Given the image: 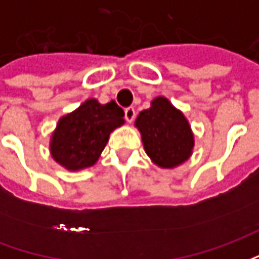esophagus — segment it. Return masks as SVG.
I'll return each instance as SVG.
<instances>
[{
    "instance_id": "1",
    "label": "esophagus",
    "mask_w": 259,
    "mask_h": 259,
    "mask_svg": "<svg viewBox=\"0 0 259 259\" xmlns=\"http://www.w3.org/2000/svg\"><path fill=\"white\" fill-rule=\"evenodd\" d=\"M124 118H126V120L129 122V123H132L133 120H135L136 118V111L135 108L133 107H129L124 109Z\"/></svg>"
}]
</instances>
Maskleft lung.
Listing matches in <instances>:
<instances>
[{"label":"left lung","instance_id":"obj_1","mask_svg":"<svg viewBox=\"0 0 259 259\" xmlns=\"http://www.w3.org/2000/svg\"><path fill=\"white\" fill-rule=\"evenodd\" d=\"M135 124L147 155L155 165L172 169L190 158L194 147L190 124L168 98H154L151 107L139 113Z\"/></svg>","mask_w":259,"mask_h":259}]
</instances>
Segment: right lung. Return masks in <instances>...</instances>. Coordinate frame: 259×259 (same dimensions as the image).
Returning a JSON list of instances; mask_svg holds the SVG:
<instances>
[{"instance_id":"add662e5","label":"right lung","mask_w":259,"mask_h":259,"mask_svg":"<svg viewBox=\"0 0 259 259\" xmlns=\"http://www.w3.org/2000/svg\"><path fill=\"white\" fill-rule=\"evenodd\" d=\"M123 116V109L115 101L102 105L96 98L87 100L59 119L51 136V155L68 170L93 166L107 146L111 132L124 123Z\"/></svg>"}]
</instances>
